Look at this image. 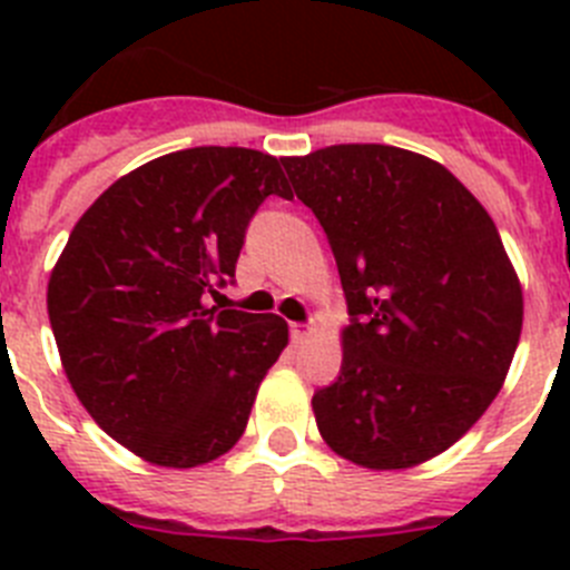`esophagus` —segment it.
Returning a JSON list of instances; mask_svg holds the SVG:
<instances>
[{
	"label": "esophagus",
	"instance_id": "34e87169",
	"mask_svg": "<svg viewBox=\"0 0 570 570\" xmlns=\"http://www.w3.org/2000/svg\"><path fill=\"white\" fill-rule=\"evenodd\" d=\"M308 334H311V325H305V322H291V340L302 342Z\"/></svg>",
	"mask_w": 570,
	"mask_h": 570
}]
</instances>
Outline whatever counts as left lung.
I'll list each match as a JSON object with an SVG mask.
<instances>
[{"label": "left lung", "mask_w": 570, "mask_h": 570, "mask_svg": "<svg viewBox=\"0 0 570 570\" xmlns=\"http://www.w3.org/2000/svg\"><path fill=\"white\" fill-rule=\"evenodd\" d=\"M282 165L328 236L351 316L340 376L311 400L322 440L374 471L442 454L500 394L520 342L500 230L411 150L331 145Z\"/></svg>", "instance_id": "left-lung-1"}]
</instances>
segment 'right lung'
I'll return each mask as SVG.
<instances>
[{"label":"right lung","instance_id":"add662e5","mask_svg":"<svg viewBox=\"0 0 570 570\" xmlns=\"http://www.w3.org/2000/svg\"><path fill=\"white\" fill-rule=\"evenodd\" d=\"M271 194L291 196L276 156L165 154L85 210L50 274L70 387L105 434L154 465L196 468L230 451L288 345L282 316L208 308Z\"/></svg>","mask_w":570,"mask_h":570}]
</instances>
